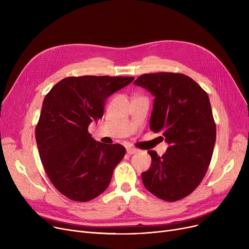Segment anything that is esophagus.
Masks as SVG:
<instances>
[{
    "mask_svg": "<svg viewBox=\"0 0 249 249\" xmlns=\"http://www.w3.org/2000/svg\"><path fill=\"white\" fill-rule=\"evenodd\" d=\"M136 152H138V149H136V148H133V147H128V148H127V153H128L129 155L134 154V153H136Z\"/></svg>",
    "mask_w": 249,
    "mask_h": 249,
    "instance_id": "obj_1",
    "label": "esophagus"
}]
</instances>
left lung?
<instances>
[{
    "mask_svg": "<svg viewBox=\"0 0 249 249\" xmlns=\"http://www.w3.org/2000/svg\"><path fill=\"white\" fill-rule=\"evenodd\" d=\"M134 85L154 97L149 127L169 144L162 156L148 151L151 165L141 174L143 185L161 200H180L199 186L212 159L216 125L210 100L181 73H145Z\"/></svg>",
    "mask_w": 249,
    "mask_h": 249,
    "instance_id": "left-lung-1",
    "label": "left lung"
}]
</instances>
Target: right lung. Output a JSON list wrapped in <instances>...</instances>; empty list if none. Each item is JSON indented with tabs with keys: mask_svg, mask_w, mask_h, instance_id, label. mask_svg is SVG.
Returning <instances> with one entry per match:
<instances>
[{
	"mask_svg": "<svg viewBox=\"0 0 249 249\" xmlns=\"http://www.w3.org/2000/svg\"><path fill=\"white\" fill-rule=\"evenodd\" d=\"M133 80L70 76L45 96L35 129L37 147L50 181L69 199L87 202L108 188L125 147L96 141L88 127L103 117L106 100Z\"/></svg>",
	"mask_w": 249,
	"mask_h": 249,
	"instance_id": "add662e5",
	"label": "right lung"
}]
</instances>
